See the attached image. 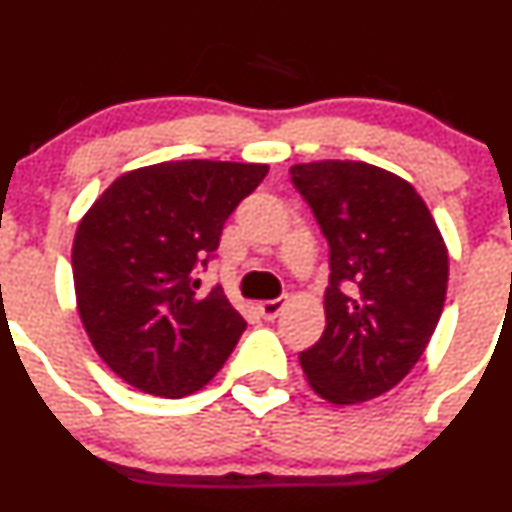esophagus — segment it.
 Wrapping results in <instances>:
<instances>
[{
  "instance_id": "esophagus-1",
  "label": "esophagus",
  "mask_w": 512,
  "mask_h": 512,
  "mask_svg": "<svg viewBox=\"0 0 512 512\" xmlns=\"http://www.w3.org/2000/svg\"><path fill=\"white\" fill-rule=\"evenodd\" d=\"M260 314L265 319H275L277 314L282 312V309H285V299H267V302H260Z\"/></svg>"
}]
</instances>
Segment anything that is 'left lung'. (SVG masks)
I'll return each instance as SVG.
<instances>
[{
	"label": "left lung",
	"mask_w": 512,
	"mask_h": 512,
	"mask_svg": "<svg viewBox=\"0 0 512 512\" xmlns=\"http://www.w3.org/2000/svg\"><path fill=\"white\" fill-rule=\"evenodd\" d=\"M329 242L327 327L299 354L309 386L332 404L394 389L441 319L448 250L414 185L361 160L289 168Z\"/></svg>",
	"instance_id": "1"
}]
</instances>
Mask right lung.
<instances>
[{
  "label": "right lung",
  "mask_w": 512,
  "mask_h": 512,
  "mask_svg": "<svg viewBox=\"0 0 512 512\" xmlns=\"http://www.w3.org/2000/svg\"><path fill=\"white\" fill-rule=\"evenodd\" d=\"M265 163L168 160L123 173L76 227V307L113 374L146 394L203 389L247 322L223 287L200 294L225 220L267 175Z\"/></svg>",
  "instance_id": "right-lung-1"
}]
</instances>
